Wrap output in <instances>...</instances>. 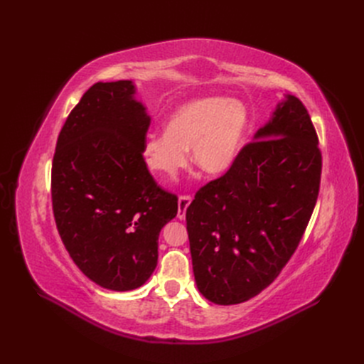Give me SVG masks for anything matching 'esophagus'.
I'll list each match as a JSON object with an SVG mask.
<instances>
[{"label":"esophagus","instance_id":"1","mask_svg":"<svg viewBox=\"0 0 364 364\" xmlns=\"http://www.w3.org/2000/svg\"><path fill=\"white\" fill-rule=\"evenodd\" d=\"M191 196H181L179 200H178V217L181 220L185 218V214H186V208L190 206L191 203Z\"/></svg>","mask_w":364,"mask_h":364}]
</instances>
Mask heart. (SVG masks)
<instances>
[{"mask_svg": "<svg viewBox=\"0 0 364 364\" xmlns=\"http://www.w3.org/2000/svg\"><path fill=\"white\" fill-rule=\"evenodd\" d=\"M249 130L243 103L226 97L193 98L173 109L165 134H151L144 142L149 168L159 178L173 179L186 167L188 150L205 174H225L237 161Z\"/></svg>", "mask_w": 364, "mask_h": 364, "instance_id": "b5f03b06", "label": "heart"}]
</instances>
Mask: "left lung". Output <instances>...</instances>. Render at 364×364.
<instances>
[{
  "label": "left lung",
  "mask_w": 364,
  "mask_h": 364,
  "mask_svg": "<svg viewBox=\"0 0 364 364\" xmlns=\"http://www.w3.org/2000/svg\"><path fill=\"white\" fill-rule=\"evenodd\" d=\"M321 173L311 118L284 94L232 167L186 209L194 279L208 301L241 304L277 279L310 222Z\"/></svg>",
  "instance_id": "left-lung-1"
}]
</instances>
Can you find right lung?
Wrapping results in <instances>:
<instances>
[{
    "instance_id": "right-lung-1",
    "label": "right lung",
    "mask_w": 364,
    "mask_h": 364,
    "mask_svg": "<svg viewBox=\"0 0 364 364\" xmlns=\"http://www.w3.org/2000/svg\"><path fill=\"white\" fill-rule=\"evenodd\" d=\"M130 80L98 82L60 130L51 168L59 235L75 266L114 291L141 287L158 264L161 229L178 214L144 161L150 126Z\"/></svg>"
}]
</instances>
